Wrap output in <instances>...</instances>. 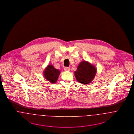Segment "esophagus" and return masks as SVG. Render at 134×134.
<instances>
[{"mask_svg":"<svg viewBox=\"0 0 134 134\" xmlns=\"http://www.w3.org/2000/svg\"><path fill=\"white\" fill-rule=\"evenodd\" d=\"M64 70L65 71H70V68L69 67H65L64 68Z\"/></svg>","mask_w":134,"mask_h":134,"instance_id":"esophagus-1","label":"esophagus"}]
</instances>
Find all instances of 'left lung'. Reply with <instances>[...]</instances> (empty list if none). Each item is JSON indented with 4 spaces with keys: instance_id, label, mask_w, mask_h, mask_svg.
<instances>
[{
    "instance_id": "1",
    "label": "left lung",
    "mask_w": 134,
    "mask_h": 134,
    "mask_svg": "<svg viewBox=\"0 0 134 134\" xmlns=\"http://www.w3.org/2000/svg\"><path fill=\"white\" fill-rule=\"evenodd\" d=\"M96 72L97 69L94 65L87 61H82L75 71V76L80 83L87 85L93 80Z\"/></svg>"
}]
</instances>
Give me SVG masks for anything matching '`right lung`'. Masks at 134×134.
Segmentation results:
<instances>
[{
	"label": "right lung",
	"instance_id": "add662e5",
	"mask_svg": "<svg viewBox=\"0 0 134 134\" xmlns=\"http://www.w3.org/2000/svg\"><path fill=\"white\" fill-rule=\"evenodd\" d=\"M60 71L55 69L53 66L48 65L43 71V75L45 79L51 83H54L58 81Z\"/></svg>",
	"mask_w": 134,
	"mask_h": 134
}]
</instances>
